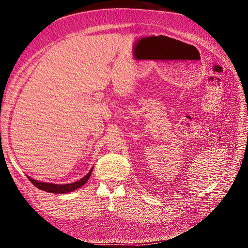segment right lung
<instances>
[{"label":"right lung","instance_id":"add662e5","mask_svg":"<svg viewBox=\"0 0 248 248\" xmlns=\"http://www.w3.org/2000/svg\"><path fill=\"white\" fill-rule=\"evenodd\" d=\"M93 168L90 169V171L83 177L81 178L80 180H78L77 182H74V183H71V184H63V185H59V184H52V183H46V182H40V181H36L32 178H30L29 176L28 179L30 180L31 183L37 187L38 189L40 190H43V191H46V192H49V193H56V194H66V193H69V192H72L78 188H80L81 186H83L87 180L89 179L90 175H91V172H93Z\"/></svg>","mask_w":248,"mask_h":248}]
</instances>
